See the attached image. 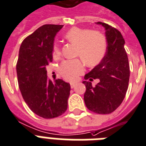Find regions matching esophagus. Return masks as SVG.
Here are the masks:
<instances>
[{
	"label": "esophagus",
	"mask_w": 146,
	"mask_h": 146,
	"mask_svg": "<svg viewBox=\"0 0 146 146\" xmlns=\"http://www.w3.org/2000/svg\"><path fill=\"white\" fill-rule=\"evenodd\" d=\"M70 85H71V87H72V88H74V86H75V83L71 82V83H70Z\"/></svg>",
	"instance_id": "34e87169"
}]
</instances>
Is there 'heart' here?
Returning a JSON list of instances; mask_svg holds the SVG:
<instances>
[{
    "instance_id": "obj_1",
    "label": "heart",
    "mask_w": 146,
    "mask_h": 146,
    "mask_svg": "<svg viewBox=\"0 0 146 146\" xmlns=\"http://www.w3.org/2000/svg\"><path fill=\"white\" fill-rule=\"evenodd\" d=\"M66 38L77 46L76 56H80L88 66H96L102 61L106 53V40L104 36L97 31L89 29L72 28L66 32ZM53 54H60L57 44L53 46ZM84 72V64L80 59H72L63 62L59 67V72L64 78L74 80Z\"/></svg>"
}]
</instances>
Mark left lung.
Masks as SVG:
<instances>
[{
    "label": "left lung",
    "instance_id": "left-lung-1",
    "mask_svg": "<svg viewBox=\"0 0 146 146\" xmlns=\"http://www.w3.org/2000/svg\"><path fill=\"white\" fill-rule=\"evenodd\" d=\"M96 23L105 28L108 46L102 61L85 74V80L99 79L100 82L93 87L91 82L83 81L86 87L84 100L90 111L105 115L113 112L123 102L128 88L130 67L121 32L104 23Z\"/></svg>",
    "mask_w": 146,
    "mask_h": 146
}]
</instances>
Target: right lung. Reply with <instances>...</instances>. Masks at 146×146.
<instances>
[{
    "mask_svg": "<svg viewBox=\"0 0 146 146\" xmlns=\"http://www.w3.org/2000/svg\"><path fill=\"white\" fill-rule=\"evenodd\" d=\"M63 27L44 25L28 36L21 44L16 72L19 90L29 108L38 116L59 117L68 108L71 87L57 79L47 78L46 66L53 61L54 38Z\"/></svg>",
    "mask_w": 146,
    "mask_h": 146,
    "instance_id": "add662e5",
    "label": "right lung"
}]
</instances>
